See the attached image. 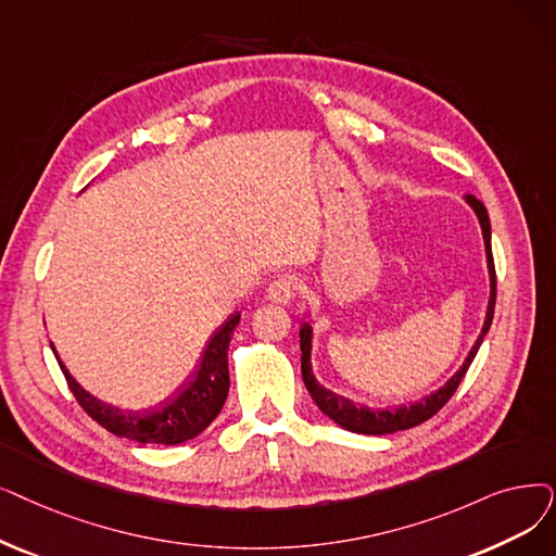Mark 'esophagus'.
Instances as JSON below:
<instances>
[{
  "instance_id": "1",
  "label": "esophagus",
  "mask_w": 556,
  "mask_h": 556,
  "mask_svg": "<svg viewBox=\"0 0 556 556\" xmlns=\"http://www.w3.org/2000/svg\"><path fill=\"white\" fill-rule=\"evenodd\" d=\"M268 300L270 302H277V304H291L293 298H295V279L291 275H281V277H275L270 283H268Z\"/></svg>"
}]
</instances>
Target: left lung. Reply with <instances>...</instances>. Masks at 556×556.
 Listing matches in <instances>:
<instances>
[{"mask_svg": "<svg viewBox=\"0 0 556 556\" xmlns=\"http://www.w3.org/2000/svg\"><path fill=\"white\" fill-rule=\"evenodd\" d=\"M466 202L477 213V220L481 225V233H484L486 263H489V275H491V298H489L484 327H481V333L475 341L468 358L464 361V366L447 379V383L441 386L439 391L425 395L420 402H408V404H400V406H391V408H368L364 404H354L352 400H348L343 395H336V393L323 389L318 379L313 377V368H311L313 329H311L308 323L302 325V329H300V350H302V379L306 383V391L311 393L313 402L318 404L320 412L327 418H331L336 425H341L343 429L356 431V433H370V437H381V433L412 429V427L429 420L431 416H437L441 408L447 404V400L454 395V391L458 389V383H462V379L466 377L481 341H484L486 331L491 329L493 311H495V263H493V252H491V220H489L486 206L481 204L475 195H466Z\"/></svg>", "mask_w": 556, "mask_h": 556, "instance_id": "obj_1", "label": "left lung"}]
</instances>
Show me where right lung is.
Listing matches in <instances>:
<instances>
[{"mask_svg":"<svg viewBox=\"0 0 556 556\" xmlns=\"http://www.w3.org/2000/svg\"><path fill=\"white\" fill-rule=\"evenodd\" d=\"M240 323V313H233L229 320L213 333L208 341L200 368L188 383H184L175 397H167L159 406L142 408V412H123L111 406L75 381L63 366L54 345V356L67 379L72 395L77 397L84 412L109 429L115 437H123L138 443H156V445H177L200 437V433L223 412V404L229 395V361L227 350L231 333Z\"/></svg>","mask_w":556,"mask_h":556,"instance_id":"1","label":"right lung"}]
</instances>
